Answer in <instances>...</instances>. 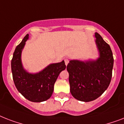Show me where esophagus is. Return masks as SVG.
Segmentation results:
<instances>
[{
  "mask_svg": "<svg viewBox=\"0 0 124 124\" xmlns=\"http://www.w3.org/2000/svg\"><path fill=\"white\" fill-rule=\"evenodd\" d=\"M64 60H65V64H66V65L67 66L68 64V63H69V60H68V58H66Z\"/></svg>",
  "mask_w": 124,
  "mask_h": 124,
  "instance_id": "obj_1",
  "label": "esophagus"
}]
</instances>
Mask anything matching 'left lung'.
Masks as SVG:
<instances>
[{
    "instance_id": "left-lung-1",
    "label": "left lung",
    "mask_w": 124,
    "mask_h": 124,
    "mask_svg": "<svg viewBox=\"0 0 124 124\" xmlns=\"http://www.w3.org/2000/svg\"><path fill=\"white\" fill-rule=\"evenodd\" d=\"M99 57L96 60H70L67 66L70 91L74 98L90 102L101 96L108 89L112 77L114 59L109 45L95 33Z\"/></svg>"
}]
</instances>
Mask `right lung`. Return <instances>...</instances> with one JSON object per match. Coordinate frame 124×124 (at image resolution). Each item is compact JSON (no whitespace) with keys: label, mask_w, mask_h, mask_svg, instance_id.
I'll use <instances>...</instances> for the list:
<instances>
[{"label":"right lung","mask_w":124,"mask_h":124,"mask_svg":"<svg viewBox=\"0 0 124 124\" xmlns=\"http://www.w3.org/2000/svg\"><path fill=\"white\" fill-rule=\"evenodd\" d=\"M29 38L27 34L16 47L11 60L13 79L18 92L33 102L46 101L53 92L54 84L60 72L66 69L64 61L51 64L39 73L31 74L24 70L21 61V53Z\"/></svg>","instance_id":"1"}]
</instances>
